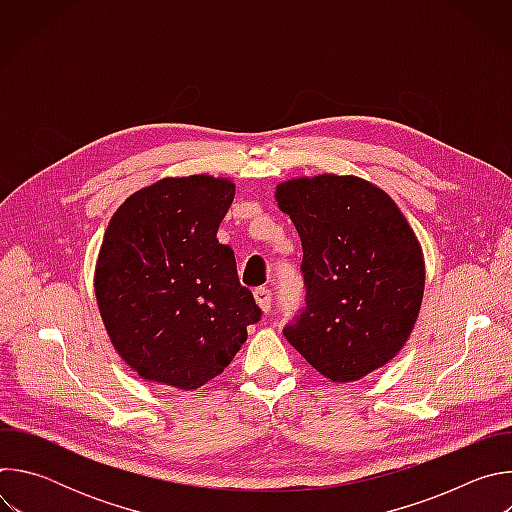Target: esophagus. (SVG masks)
Instances as JSON below:
<instances>
[{"label":"esophagus","instance_id":"obj_1","mask_svg":"<svg viewBox=\"0 0 512 512\" xmlns=\"http://www.w3.org/2000/svg\"><path fill=\"white\" fill-rule=\"evenodd\" d=\"M253 296H255V302H257V306L261 308V312L263 314H267L269 310H271V291L267 289V287H257L255 291H253Z\"/></svg>","mask_w":512,"mask_h":512}]
</instances>
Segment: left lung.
<instances>
[{
    "label": "left lung",
    "mask_w": 512,
    "mask_h": 512,
    "mask_svg": "<svg viewBox=\"0 0 512 512\" xmlns=\"http://www.w3.org/2000/svg\"><path fill=\"white\" fill-rule=\"evenodd\" d=\"M304 247L306 310L283 334L334 383L385 367L409 340L423 300L421 245L395 200L358 176L318 174L275 188Z\"/></svg>",
    "instance_id": "left-lung-1"
}]
</instances>
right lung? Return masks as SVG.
<instances>
[{
	"label": "right lung",
	"instance_id": "obj_1",
	"mask_svg": "<svg viewBox=\"0 0 512 512\" xmlns=\"http://www.w3.org/2000/svg\"><path fill=\"white\" fill-rule=\"evenodd\" d=\"M229 178H162L111 216L95 296L111 344L141 379L192 391L221 375L259 322L235 253L216 239Z\"/></svg>",
	"mask_w": 512,
	"mask_h": 512
}]
</instances>
